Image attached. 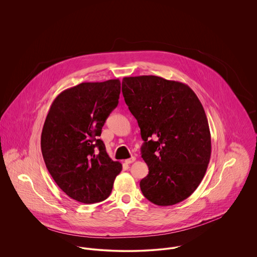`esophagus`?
Wrapping results in <instances>:
<instances>
[{"label":"esophagus","instance_id":"esophagus-1","mask_svg":"<svg viewBox=\"0 0 257 257\" xmlns=\"http://www.w3.org/2000/svg\"><path fill=\"white\" fill-rule=\"evenodd\" d=\"M136 161V157H131V158H128V159H125L124 160V162L126 163V164H131V163H133V162H135Z\"/></svg>","mask_w":257,"mask_h":257}]
</instances>
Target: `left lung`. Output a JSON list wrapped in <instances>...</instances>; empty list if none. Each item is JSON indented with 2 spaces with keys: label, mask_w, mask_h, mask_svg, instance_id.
<instances>
[{
  "label": "left lung",
  "mask_w": 257,
  "mask_h": 257,
  "mask_svg": "<svg viewBox=\"0 0 257 257\" xmlns=\"http://www.w3.org/2000/svg\"><path fill=\"white\" fill-rule=\"evenodd\" d=\"M125 104L137 118L148 166L141 190L151 203L171 206L190 197L203 180L211 158L205 110L186 84L158 76L124 77Z\"/></svg>",
  "instance_id": "8db88e82"
}]
</instances>
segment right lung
I'll return each instance as SVG.
<instances>
[{"mask_svg": "<svg viewBox=\"0 0 257 257\" xmlns=\"http://www.w3.org/2000/svg\"><path fill=\"white\" fill-rule=\"evenodd\" d=\"M119 93L118 79L81 83L61 92L46 115L40 140L46 168L58 187L80 203L106 200L121 171L99 140Z\"/></svg>", "mask_w": 257, "mask_h": 257, "instance_id": "1", "label": "right lung"}]
</instances>
